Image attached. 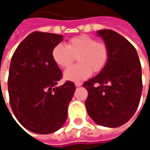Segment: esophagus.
<instances>
[{
    "mask_svg": "<svg viewBox=\"0 0 150 150\" xmlns=\"http://www.w3.org/2000/svg\"><path fill=\"white\" fill-rule=\"evenodd\" d=\"M75 84L76 87H80V86H81V84H82V83H81V82H80V81H76Z\"/></svg>",
    "mask_w": 150,
    "mask_h": 150,
    "instance_id": "1",
    "label": "esophagus"
}]
</instances>
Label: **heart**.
<instances>
[{"label":"heart","mask_w":150,"mask_h":150,"mask_svg":"<svg viewBox=\"0 0 150 150\" xmlns=\"http://www.w3.org/2000/svg\"><path fill=\"white\" fill-rule=\"evenodd\" d=\"M76 55L79 62L64 72V78L72 81H80L89 77L92 71L101 72L108 64L109 49L104 42H97L92 36L81 35L70 38L67 45H55L51 51L53 62L62 69L69 67Z\"/></svg>","instance_id":"1"}]
</instances>
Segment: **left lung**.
Listing matches in <instances>:
<instances>
[{"mask_svg":"<svg viewBox=\"0 0 150 150\" xmlns=\"http://www.w3.org/2000/svg\"><path fill=\"white\" fill-rule=\"evenodd\" d=\"M97 33L108 47L109 59L100 74L83 83L88 90L85 105L97 124L117 128L126 123L138 108L142 66L135 47L122 35L110 29Z\"/></svg>","mask_w":150,"mask_h":150,"instance_id":"1","label":"left lung"}]
</instances>
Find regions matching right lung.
I'll use <instances>...</instances> for the list:
<instances>
[{"instance_id":"obj_1","label":"right lung","mask_w":150,"mask_h":150,"mask_svg":"<svg viewBox=\"0 0 150 150\" xmlns=\"http://www.w3.org/2000/svg\"><path fill=\"white\" fill-rule=\"evenodd\" d=\"M62 35L33 32L15 49L8 79L9 103L19 122L37 134H50L62 127L68 107L75 91V83L62 78L53 62L51 51Z\"/></svg>"}]
</instances>
